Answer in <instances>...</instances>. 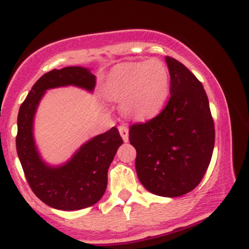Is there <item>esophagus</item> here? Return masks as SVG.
<instances>
[{"instance_id": "34e87169", "label": "esophagus", "mask_w": 249, "mask_h": 249, "mask_svg": "<svg viewBox=\"0 0 249 249\" xmlns=\"http://www.w3.org/2000/svg\"><path fill=\"white\" fill-rule=\"evenodd\" d=\"M118 130H119V133H121L123 141L127 142L128 141V128L126 126H124V125H119Z\"/></svg>"}]
</instances>
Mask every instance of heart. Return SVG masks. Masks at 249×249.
Wrapping results in <instances>:
<instances>
[{"label":"heart","instance_id":"obj_1","mask_svg":"<svg viewBox=\"0 0 249 249\" xmlns=\"http://www.w3.org/2000/svg\"><path fill=\"white\" fill-rule=\"evenodd\" d=\"M108 99L121 102L122 112L134 121L160 113L170 95V72L159 59L116 65L103 84Z\"/></svg>","mask_w":249,"mask_h":249}]
</instances>
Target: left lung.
<instances>
[{"label": "left lung", "instance_id": "1", "mask_svg": "<svg viewBox=\"0 0 249 249\" xmlns=\"http://www.w3.org/2000/svg\"><path fill=\"white\" fill-rule=\"evenodd\" d=\"M170 99L158 116L130 126L142 185L160 196H184L200 184L212 158L215 130L204 87L172 57Z\"/></svg>", "mask_w": 249, "mask_h": 249}]
</instances>
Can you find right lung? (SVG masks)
I'll return each instance as SVG.
<instances>
[{"label":"right lung","mask_w":249,"mask_h":249,"mask_svg":"<svg viewBox=\"0 0 249 249\" xmlns=\"http://www.w3.org/2000/svg\"><path fill=\"white\" fill-rule=\"evenodd\" d=\"M76 85L92 91L96 76L82 67H67L44 73L19 107L16 150L28 184L48 206L76 211L95 205L107 185V170L123 144L116 126L85 142L67 164L50 167L42 161L33 137L37 105L48 89Z\"/></svg>","instance_id":"right-lung-1"}]
</instances>
